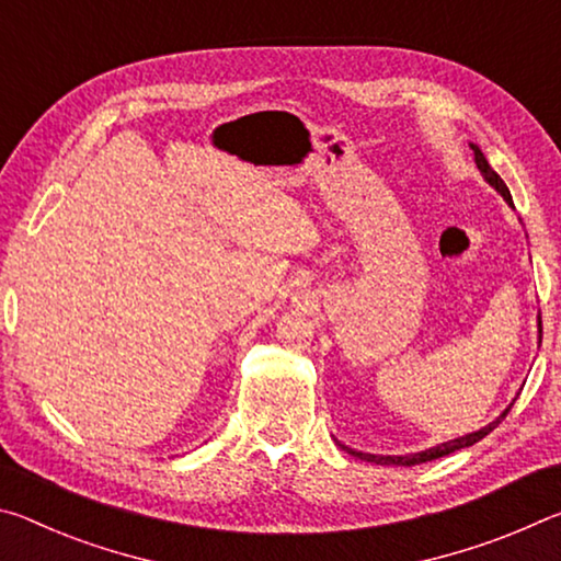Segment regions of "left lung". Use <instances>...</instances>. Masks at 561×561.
Wrapping results in <instances>:
<instances>
[{
    "mask_svg": "<svg viewBox=\"0 0 561 561\" xmlns=\"http://www.w3.org/2000/svg\"><path fill=\"white\" fill-rule=\"evenodd\" d=\"M470 148H472V153H474V163H478L482 178H485L488 183H490L492 187H495L502 197H505L507 205H512V195H510V190H507V185H505V180H502V178L495 173V170L490 168L488 158L482 156V150H480L478 146L470 144ZM512 207H515V205H512ZM539 334H542V321H539ZM539 339H542V336H539ZM510 408H512V403L505 408V413H502V415L497 417V421H492L490 425H485V428H480V431H474V433L462 435V438H455V440H448V443H440V445H435V448H428V450H423V453H413V455H371V453H360V450L348 448V445L339 443V440H336V445H339L341 450H346L348 455H354V458H358V460L376 462V465H405V468H411V465H421V462H428V460H438V458H443V455H450V453H455V450L470 448V445H474L478 440H482V438H485V435H490L492 431L497 428V425L502 423V417H505V415L510 413Z\"/></svg>",
    "mask_w": 561,
    "mask_h": 561,
    "instance_id": "left-lung-1",
    "label": "left lung"
}]
</instances>
